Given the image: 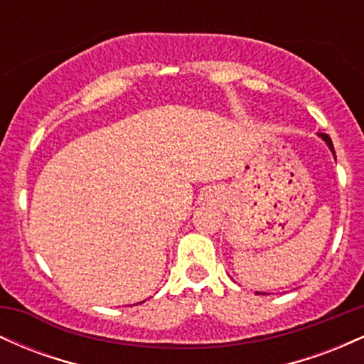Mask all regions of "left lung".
I'll use <instances>...</instances> for the list:
<instances>
[{
	"instance_id": "1",
	"label": "left lung",
	"mask_w": 364,
	"mask_h": 364,
	"mask_svg": "<svg viewBox=\"0 0 364 364\" xmlns=\"http://www.w3.org/2000/svg\"><path fill=\"white\" fill-rule=\"evenodd\" d=\"M318 135H320L321 139H323L325 141H327V145H328V147H330V150H332V152H333V156H336V150H333V144H332V140H330V136L327 135V133H323V132H321V133H318Z\"/></svg>"
}]
</instances>
